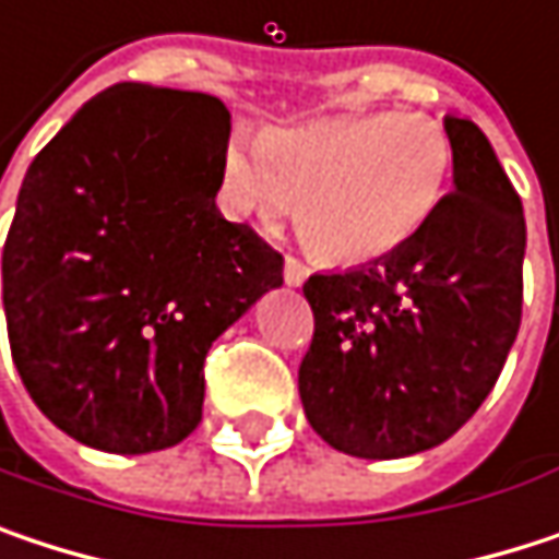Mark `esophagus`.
<instances>
[{
    "label": "esophagus",
    "instance_id": "1",
    "mask_svg": "<svg viewBox=\"0 0 559 559\" xmlns=\"http://www.w3.org/2000/svg\"><path fill=\"white\" fill-rule=\"evenodd\" d=\"M307 275H310V269H307L300 259H287V262H284V281H287L290 287H300V284L307 281Z\"/></svg>",
    "mask_w": 559,
    "mask_h": 559
}]
</instances>
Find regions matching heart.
I'll list each match as a JSON object with an SVG mask.
<instances>
[{"instance_id":"heart-1","label":"heart","mask_w":559,"mask_h":559,"mask_svg":"<svg viewBox=\"0 0 559 559\" xmlns=\"http://www.w3.org/2000/svg\"><path fill=\"white\" fill-rule=\"evenodd\" d=\"M453 170L447 129L420 112H356L233 135L223 203L239 219H281L326 262L366 265L404 249L437 216Z\"/></svg>"}]
</instances>
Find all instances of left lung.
Instances as JSON below:
<instances>
[{"label":"left lung","instance_id":"8db88e82","mask_svg":"<svg viewBox=\"0 0 559 559\" xmlns=\"http://www.w3.org/2000/svg\"><path fill=\"white\" fill-rule=\"evenodd\" d=\"M453 190L427 229L369 265L310 275L297 372L310 427L340 453L401 460L450 440L499 382L521 326L524 210L489 139L443 116Z\"/></svg>","mask_w":559,"mask_h":559}]
</instances>
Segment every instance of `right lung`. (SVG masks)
Returning <instances> with one entry per match:
<instances>
[{"mask_svg":"<svg viewBox=\"0 0 559 559\" xmlns=\"http://www.w3.org/2000/svg\"><path fill=\"white\" fill-rule=\"evenodd\" d=\"M229 109L116 83L38 152L2 249L15 369L67 437L106 453L180 443L203 359L284 259L216 210Z\"/></svg>","mask_w":559,"mask_h":559,"instance_id":"add662e5","label":"right lung"}]
</instances>
